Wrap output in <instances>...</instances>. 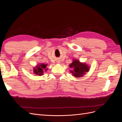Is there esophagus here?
I'll return each instance as SVG.
<instances>
[{
	"mask_svg": "<svg viewBox=\"0 0 122 122\" xmlns=\"http://www.w3.org/2000/svg\"><path fill=\"white\" fill-rule=\"evenodd\" d=\"M57 63L58 64H60V61H57Z\"/></svg>",
	"mask_w": 122,
	"mask_h": 122,
	"instance_id": "esophagus-1",
	"label": "esophagus"
}]
</instances>
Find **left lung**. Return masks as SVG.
I'll use <instances>...</instances> for the list:
<instances>
[{
	"instance_id": "1",
	"label": "left lung",
	"mask_w": 122,
	"mask_h": 122,
	"mask_svg": "<svg viewBox=\"0 0 122 122\" xmlns=\"http://www.w3.org/2000/svg\"><path fill=\"white\" fill-rule=\"evenodd\" d=\"M69 67L72 69L70 70V72L75 77L83 76L86 73L89 71L90 69L89 66L86 63L81 62L76 59L73 61V62L69 65Z\"/></svg>"
}]
</instances>
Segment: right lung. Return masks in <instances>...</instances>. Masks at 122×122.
I'll return each instance as SVG.
<instances>
[{
	"mask_svg": "<svg viewBox=\"0 0 122 122\" xmlns=\"http://www.w3.org/2000/svg\"><path fill=\"white\" fill-rule=\"evenodd\" d=\"M47 64H41L36 65V67L34 68V73L36 75H38L39 76L42 75L44 71H47V69L46 68V66Z\"/></svg>",
	"mask_w": 122,
	"mask_h": 122,
	"instance_id": "add662e5",
	"label": "right lung"
}]
</instances>
